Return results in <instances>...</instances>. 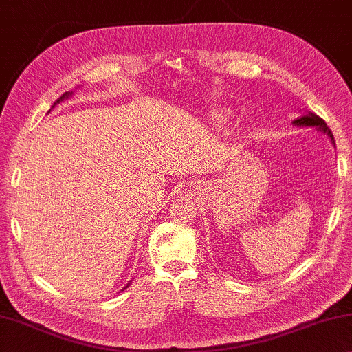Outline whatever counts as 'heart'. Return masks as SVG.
Instances as JSON below:
<instances>
[{"label":"heart","instance_id":"obj_1","mask_svg":"<svg viewBox=\"0 0 352 352\" xmlns=\"http://www.w3.org/2000/svg\"><path fill=\"white\" fill-rule=\"evenodd\" d=\"M230 117H232L230 111H228V109H221V111H217V113L214 114V122H216V124H219V125L227 124Z\"/></svg>","mask_w":352,"mask_h":352}]
</instances>
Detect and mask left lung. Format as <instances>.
<instances>
[{
	"label": "left lung",
	"mask_w": 352,
	"mask_h": 352,
	"mask_svg": "<svg viewBox=\"0 0 352 352\" xmlns=\"http://www.w3.org/2000/svg\"><path fill=\"white\" fill-rule=\"evenodd\" d=\"M293 125L294 126H309V128H316L318 131L322 133V135H326L329 139H331V142L333 144V147H336V141H333V136H332V131L329 130V126L326 125V122L321 119V117H318L314 113H305L304 116L298 117V119L293 120Z\"/></svg>",
	"instance_id": "1"
}]
</instances>
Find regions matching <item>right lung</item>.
I'll return each instance as SVG.
<instances>
[{"mask_svg":"<svg viewBox=\"0 0 352 352\" xmlns=\"http://www.w3.org/2000/svg\"><path fill=\"white\" fill-rule=\"evenodd\" d=\"M70 96H72V92H65V94H63V96H60L58 100H56V102H54V104L52 106V108H54V106H56V104H59L60 102H64V100L70 98ZM50 111H52V109H50ZM128 285H130V283H128ZM128 285H126V287H128ZM126 287H125V288H126Z\"/></svg>","mask_w":352,"mask_h":352,"instance_id":"add662e5","label":"right lung"}]
</instances>
